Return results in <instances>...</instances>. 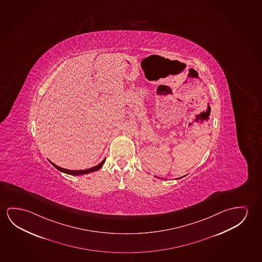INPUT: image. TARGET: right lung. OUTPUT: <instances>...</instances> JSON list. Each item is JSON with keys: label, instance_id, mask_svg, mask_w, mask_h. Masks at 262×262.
Returning a JSON list of instances; mask_svg holds the SVG:
<instances>
[{"label": "right lung", "instance_id": "right-lung-1", "mask_svg": "<svg viewBox=\"0 0 262 262\" xmlns=\"http://www.w3.org/2000/svg\"><path fill=\"white\" fill-rule=\"evenodd\" d=\"M105 159L103 161H101L100 164H98L97 166H94L93 168H90V169H84V170H71V169H63V168H60L59 166L55 165L53 162H51L57 169H59L60 171H62L64 173L70 174V175H82V174L90 173V172H93V171H96L99 169H101V166L103 165L104 163Z\"/></svg>", "mask_w": 262, "mask_h": 262}]
</instances>
